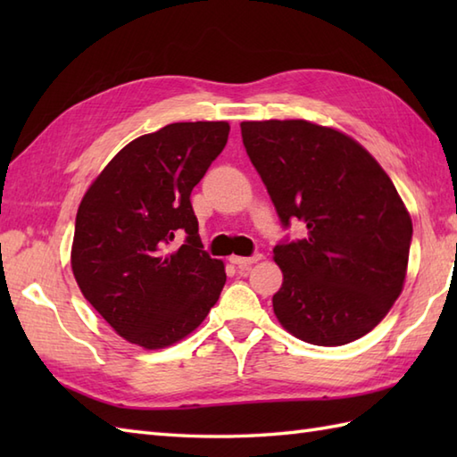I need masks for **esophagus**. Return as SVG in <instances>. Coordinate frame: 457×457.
Listing matches in <instances>:
<instances>
[{
    "label": "esophagus",
    "instance_id": "34e87169",
    "mask_svg": "<svg viewBox=\"0 0 457 457\" xmlns=\"http://www.w3.org/2000/svg\"><path fill=\"white\" fill-rule=\"evenodd\" d=\"M261 259H263V255L255 253V255H251V257H231L229 261H231V263H234L239 270H247L251 265L257 263V261H261Z\"/></svg>",
    "mask_w": 457,
    "mask_h": 457
}]
</instances>
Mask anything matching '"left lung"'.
I'll list each match as a JSON object with an SVG mask.
<instances>
[{
    "label": "left lung",
    "mask_w": 457,
    "mask_h": 457,
    "mask_svg": "<svg viewBox=\"0 0 457 457\" xmlns=\"http://www.w3.org/2000/svg\"><path fill=\"white\" fill-rule=\"evenodd\" d=\"M241 137L283 228H306L273 249L278 322L328 347L369 334L409 265L412 221L393 180L357 141L304 120L244 121Z\"/></svg>",
    "instance_id": "8db88e82"
}]
</instances>
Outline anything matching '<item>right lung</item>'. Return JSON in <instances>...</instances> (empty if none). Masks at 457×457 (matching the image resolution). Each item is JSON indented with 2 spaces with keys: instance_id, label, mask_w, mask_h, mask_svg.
Wrapping results in <instances>:
<instances>
[{
  "instance_id": "add662e5",
  "label": "right lung",
  "mask_w": 457,
  "mask_h": 457,
  "mask_svg": "<svg viewBox=\"0 0 457 457\" xmlns=\"http://www.w3.org/2000/svg\"><path fill=\"white\" fill-rule=\"evenodd\" d=\"M226 121H180L115 154L76 213L72 273L115 332L161 349L196 329L226 270L198 236L190 194L228 143ZM174 235H184L177 251Z\"/></svg>"
}]
</instances>
